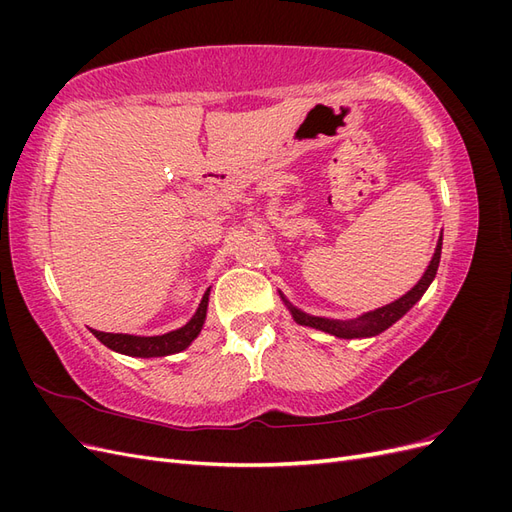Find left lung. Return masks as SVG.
I'll use <instances>...</instances> for the list:
<instances>
[{"label": "left lung", "mask_w": 512, "mask_h": 512, "mask_svg": "<svg viewBox=\"0 0 512 512\" xmlns=\"http://www.w3.org/2000/svg\"><path fill=\"white\" fill-rule=\"evenodd\" d=\"M440 254H442V235L438 239V245H436V252H433V258L429 262L427 271L423 273L421 280H418V284L408 290L404 297H399L397 301L384 305V307H378L374 309V312H367L359 318H350V320H333V318H320V316H309L305 312H301L299 307H294L284 294L282 299L284 303L288 305L290 314L294 318V322L303 324V327H312V329H318V331H324L329 335H335V337H342V339H361V337H374V335H380L382 331H386L391 327V324H395L401 316H404L406 312H410V307L423 297L425 290L429 288V284L433 282V277H436L438 273V265H440Z\"/></svg>", "instance_id": "8db88e82"}]
</instances>
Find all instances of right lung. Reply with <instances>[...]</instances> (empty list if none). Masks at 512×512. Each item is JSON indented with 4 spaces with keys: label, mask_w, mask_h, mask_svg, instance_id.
Here are the masks:
<instances>
[{
    "label": "right lung",
    "mask_w": 512,
    "mask_h": 512,
    "mask_svg": "<svg viewBox=\"0 0 512 512\" xmlns=\"http://www.w3.org/2000/svg\"><path fill=\"white\" fill-rule=\"evenodd\" d=\"M207 305H209V288L203 294V301H200L192 320L188 324H183L181 329L164 333V335L138 337V335H126V333H102L96 329H91V333H94L106 348H111L119 354L141 356V359H151V356H168V354L185 350L198 337L207 318Z\"/></svg>",
    "instance_id": "right-lung-1"
}]
</instances>
